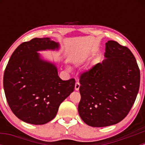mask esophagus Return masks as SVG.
Returning <instances> with one entry per match:
<instances>
[{
	"mask_svg": "<svg viewBox=\"0 0 145 145\" xmlns=\"http://www.w3.org/2000/svg\"><path fill=\"white\" fill-rule=\"evenodd\" d=\"M80 84L78 82H76V84H75V90L76 91H78L80 89Z\"/></svg>",
	"mask_w": 145,
	"mask_h": 145,
	"instance_id": "1",
	"label": "esophagus"
}]
</instances>
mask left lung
I'll return each instance as SVG.
<instances>
[{"label": "left lung", "mask_w": 145, "mask_h": 145, "mask_svg": "<svg viewBox=\"0 0 145 145\" xmlns=\"http://www.w3.org/2000/svg\"><path fill=\"white\" fill-rule=\"evenodd\" d=\"M104 56L102 63L80 77L78 113L91 127H106L122 121L134 104L140 87V69L129 48L108 41Z\"/></svg>", "instance_id": "8db88e82"}]
</instances>
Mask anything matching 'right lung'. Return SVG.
Here are the masks:
<instances>
[{"instance_id":"add662e5","label":"right lung","mask_w":145,"mask_h":145,"mask_svg":"<svg viewBox=\"0 0 145 145\" xmlns=\"http://www.w3.org/2000/svg\"><path fill=\"white\" fill-rule=\"evenodd\" d=\"M59 48V43L48 37L34 38L20 45L7 65L3 77L7 101L13 113L24 122L47 123L74 91V78L62 80L55 65L41 59L37 52Z\"/></svg>"}]
</instances>
